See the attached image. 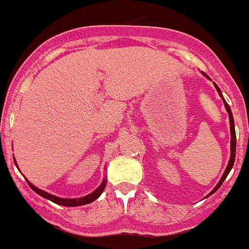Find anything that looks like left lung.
<instances>
[{"label": "left lung", "mask_w": 249, "mask_h": 249, "mask_svg": "<svg viewBox=\"0 0 249 249\" xmlns=\"http://www.w3.org/2000/svg\"><path fill=\"white\" fill-rule=\"evenodd\" d=\"M207 78H210V77H207ZM215 89H217V92H218V94L222 97V100H223L224 107H226V109H227L228 117H230V124H231V126H230L231 127V157H230V160H228L227 168H226V171H224L223 176H222V177H221V179H219V182H218V183H217V186H215L214 188H213V190L211 191V193H208V196H207V197H210L211 195H213V193H214L215 191L218 190L219 187L222 186V183H223L224 179L227 178L228 173L231 172V169H232L233 164H234V158H236V131H234V121H233L232 111H231L230 106H228V103L226 102V100H224L223 96H222V92H221V89H219L218 86H215Z\"/></svg>", "instance_id": "obj_1"}]
</instances>
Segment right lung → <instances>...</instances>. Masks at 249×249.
Masks as SVG:
<instances>
[{"label": "right lung", "mask_w": 249, "mask_h": 249, "mask_svg": "<svg viewBox=\"0 0 249 249\" xmlns=\"http://www.w3.org/2000/svg\"><path fill=\"white\" fill-rule=\"evenodd\" d=\"M15 164H16V167L18 168V166H17L16 163V160H15ZM27 183L28 186H30L31 188L37 193V195L42 196L43 198L50 199V201L53 202V203L59 204V206H65V207H77V206H83V204H89L91 203V202L96 201V199L102 195L103 190H105V187H106V183H107V179L103 178L102 183L98 186V188H96V190H94L92 193H89V195L85 196V197H80V198H61V197H57V196H53V195H51V193L45 192V191L39 190V188H37L36 186H34V184L31 183L28 179H27Z\"/></svg>", "instance_id": "right-lung-1"}]
</instances>
